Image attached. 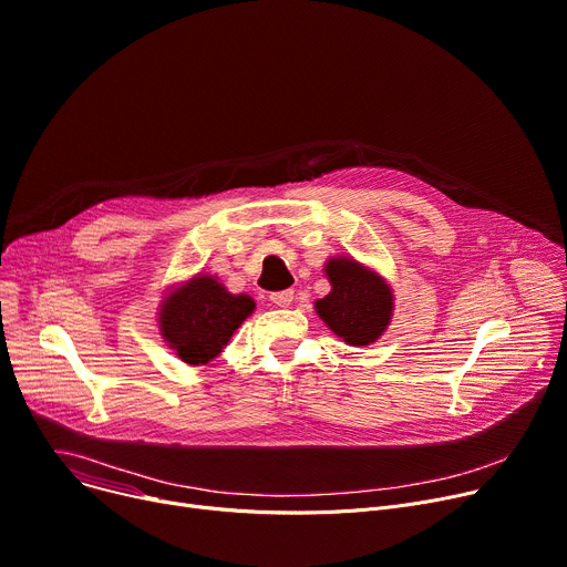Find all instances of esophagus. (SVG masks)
I'll return each mask as SVG.
<instances>
[{"label": "esophagus", "mask_w": 567, "mask_h": 567, "mask_svg": "<svg viewBox=\"0 0 567 567\" xmlns=\"http://www.w3.org/2000/svg\"><path fill=\"white\" fill-rule=\"evenodd\" d=\"M275 307H290L292 299H295V290H281V292H272L270 295Z\"/></svg>", "instance_id": "34e87169"}]
</instances>
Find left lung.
<instances>
[{
  "instance_id": "1",
  "label": "left lung",
  "mask_w": 567,
  "mask_h": 567,
  "mask_svg": "<svg viewBox=\"0 0 567 567\" xmlns=\"http://www.w3.org/2000/svg\"><path fill=\"white\" fill-rule=\"evenodd\" d=\"M329 295L316 299V313L347 344L377 342L393 320L395 295L390 284L354 256H331L324 264Z\"/></svg>"
}]
</instances>
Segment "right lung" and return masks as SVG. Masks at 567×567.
<instances>
[{
  "instance_id": "right-lung-1",
  "label": "right lung",
  "mask_w": 567,
  "mask_h": 567,
  "mask_svg": "<svg viewBox=\"0 0 567 567\" xmlns=\"http://www.w3.org/2000/svg\"><path fill=\"white\" fill-rule=\"evenodd\" d=\"M254 309L256 301L249 295H234L217 277L197 272L169 286L161 299L158 331L174 354L199 368L220 357Z\"/></svg>"
}]
</instances>
